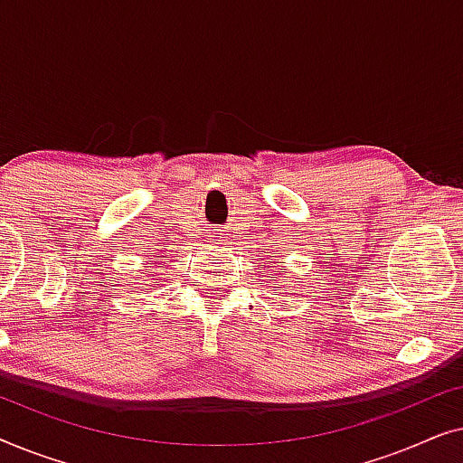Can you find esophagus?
Instances as JSON below:
<instances>
[{
	"instance_id": "1",
	"label": "esophagus",
	"mask_w": 463,
	"mask_h": 463,
	"mask_svg": "<svg viewBox=\"0 0 463 463\" xmlns=\"http://www.w3.org/2000/svg\"><path fill=\"white\" fill-rule=\"evenodd\" d=\"M219 242H221V240H219Z\"/></svg>"
}]
</instances>
